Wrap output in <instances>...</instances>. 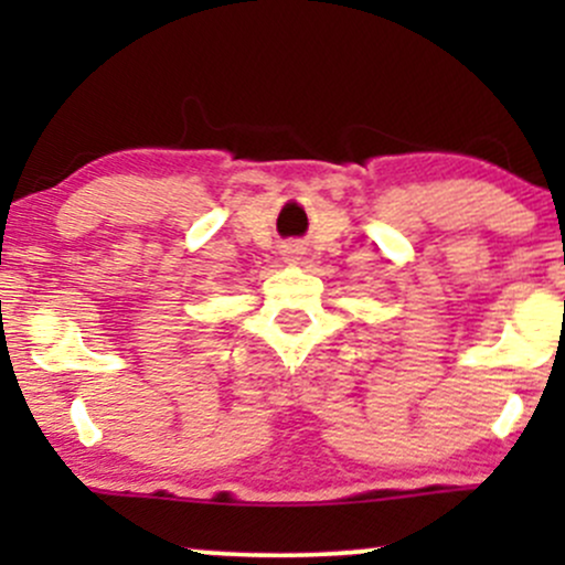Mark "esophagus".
I'll list each match as a JSON object with an SVG mask.
<instances>
[{"label":"esophagus","mask_w":565,"mask_h":565,"mask_svg":"<svg viewBox=\"0 0 565 565\" xmlns=\"http://www.w3.org/2000/svg\"><path fill=\"white\" fill-rule=\"evenodd\" d=\"M284 255H287V260H297V257H300L302 252H300V246H297V244H289L287 249H284Z\"/></svg>","instance_id":"esophagus-1"}]
</instances>
